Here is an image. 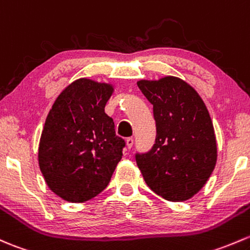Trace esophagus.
Instances as JSON below:
<instances>
[{
    "mask_svg": "<svg viewBox=\"0 0 250 250\" xmlns=\"http://www.w3.org/2000/svg\"><path fill=\"white\" fill-rule=\"evenodd\" d=\"M125 145H127L128 148H132L133 145H134V139L133 138H127L125 139Z\"/></svg>",
    "mask_w": 250,
    "mask_h": 250,
    "instance_id": "esophagus-1",
    "label": "esophagus"
}]
</instances>
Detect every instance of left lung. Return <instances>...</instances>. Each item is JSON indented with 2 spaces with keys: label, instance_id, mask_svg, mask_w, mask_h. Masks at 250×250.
I'll return each mask as SVG.
<instances>
[{
  "label": "left lung",
  "instance_id": "left-lung-1",
  "mask_svg": "<svg viewBox=\"0 0 250 250\" xmlns=\"http://www.w3.org/2000/svg\"><path fill=\"white\" fill-rule=\"evenodd\" d=\"M153 105L156 141L135 160L144 180L169 201H186L206 185L217 162V143L208 110L199 93L176 77L140 80Z\"/></svg>",
  "mask_w": 250,
  "mask_h": 250
}]
</instances>
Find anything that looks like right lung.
I'll list each match as a JSON object with an SVG mask.
<instances>
[{
    "label": "right lung",
    "mask_w": 250,
    "mask_h": 250,
    "mask_svg": "<svg viewBox=\"0 0 250 250\" xmlns=\"http://www.w3.org/2000/svg\"><path fill=\"white\" fill-rule=\"evenodd\" d=\"M112 92L111 83L78 79L49 111L38 162L48 187L63 200L85 202L98 195L122 158L125 143L104 111Z\"/></svg>",
    "instance_id": "right-lung-1"
}]
</instances>
